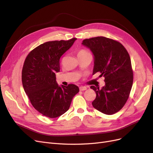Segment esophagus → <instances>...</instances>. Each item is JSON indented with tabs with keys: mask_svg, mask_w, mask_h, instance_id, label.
Segmentation results:
<instances>
[{
	"mask_svg": "<svg viewBox=\"0 0 153 153\" xmlns=\"http://www.w3.org/2000/svg\"><path fill=\"white\" fill-rule=\"evenodd\" d=\"M79 89H80V91H85L87 89V88L85 86H81V87H80Z\"/></svg>",
	"mask_w": 153,
	"mask_h": 153,
	"instance_id": "esophagus-1",
	"label": "esophagus"
}]
</instances>
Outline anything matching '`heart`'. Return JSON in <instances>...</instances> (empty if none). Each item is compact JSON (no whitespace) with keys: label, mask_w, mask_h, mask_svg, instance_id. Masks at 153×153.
Here are the masks:
<instances>
[{"label":"heart","mask_w":153,"mask_h":153,"mask_svg":"<svg viewBox=\"0 0 153 153\" xmlns=\"http://www.w3.org/2000/svg\"><path fill=\"white\" fill-rule=\"evenodd\" d=\"M89 53V52H87V51L85 50H80L79 52H78V55H85V54H88Z\"/></svg>","instance_id":"heart-1"}]
</instances>
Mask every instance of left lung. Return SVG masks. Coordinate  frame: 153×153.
<instances>
[{
    "instance_id": "1",
    "label": "left lung",
    "mask_w": 153,
    "mask_h": 153,
    "mask_svg": "<svg viewBox=\"0 0 153 153\" xmlns=\"http://www.w3.org/2000/svg\"><path fill=\"white\" fill-rule=\"evenodd\" d=\"M82 45L94 54L93 74L99 72L100 77H105V85L101 89L98 86H91L96 94L92 105L105 114H115L126 103L133 85L129 55L119 41L103 36L85 39Z\"/></svg>"
}]
</instances>
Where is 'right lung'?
I'll return each instance as SVG.
<instances>
[{
	"instance_id": "1",
	"label": "right lung",
	"mask_w": 153,
	"mask_h": 153,
	"mask_svg": "<svg viewBox=\"0 0 153 153\" xmlns=\"http://www.w3.org/2000/svg\"><path fill=\"white\" fill-rule=\"evenodd\" d=\"M76 39L48 41L32 50L25 60L22 72L24 91L34 108L47 117L67 112L79 92L74 84L59 86L55 75L60 71V58Z\"/></svg>"
}]
</instances>
